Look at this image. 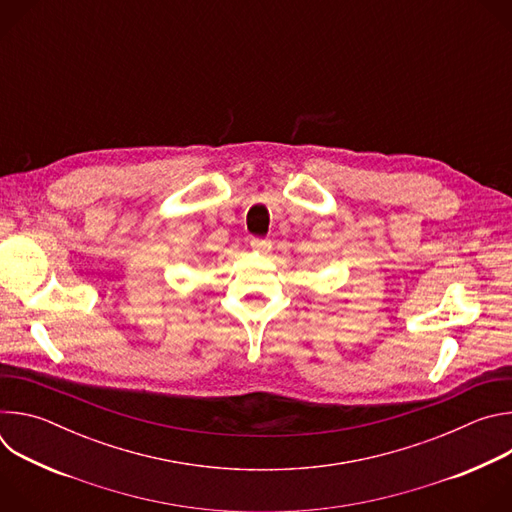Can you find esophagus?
Wrapping results in <instances>:
<instances>
[{
  "label": "esophagus",
  "mask_w": 512,
  "mask_h": 512,
  "mask_svg": "<svg viewBox=\"0 0 512 512\" xmlns=\"http://www.w3.org/2000/svg\"><path fill=\"white\" fill-rule=\"evenodd\" d=\"M251 247H253V249H259V251H265V249L271 247V241H269V239H257V237H253V239H251Z\"/></svg>",
  "instance_id": "esophagus-1"
}]
</instances>
